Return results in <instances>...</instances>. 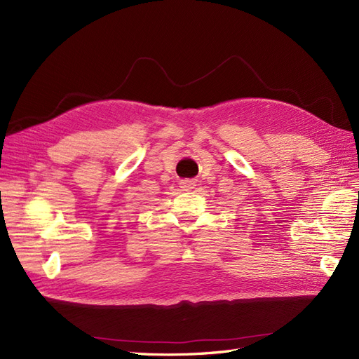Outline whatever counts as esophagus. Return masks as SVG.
I'll list each match as a JSON object with an SVG mask.
<instances>
[{"instance_id":"obj_1","label":"esophagus","mask_w":359,"mask_h":359,"mask_svg":"<svg viewBox=\"0 0 359 359\" xmlns=\"http://www.w3.org/2000/svg\"><path fill=\"white\" fill-rule=\"evenodd\" d=\"M194 186H196V184H194L193 180H182L180 182V187H181L182 191H190V190L194 189Z\"/></svg>"}]
</instances>
